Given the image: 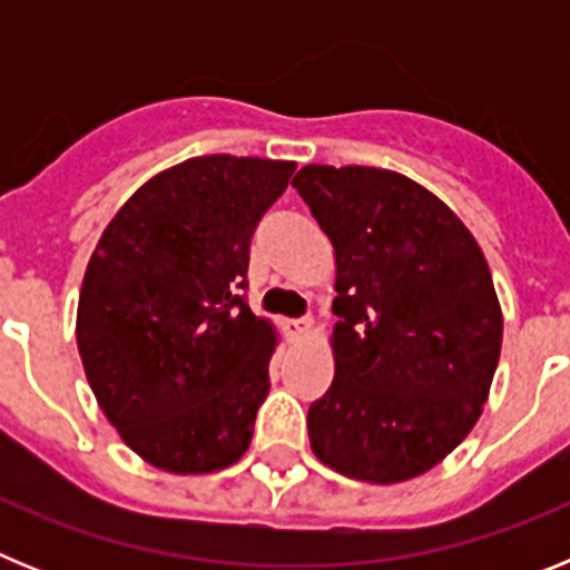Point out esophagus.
<instances>
[{"instance_id": "esophagus-1", "label": "esophagus", "mask_w": 570, "mask_h": 570, "mask_svg": "<svg viewBox=\"0 0 570 570\" xmlns=\"http://www.w3.org/2000/svg\"><path fill=\"white\" fill-rule=\"evenodd\" d=\"M311 325H314V320H311V316H299V320L285 322V331H288L291 340H302V336L311 331Z\"/></svg>"}]
</instances>
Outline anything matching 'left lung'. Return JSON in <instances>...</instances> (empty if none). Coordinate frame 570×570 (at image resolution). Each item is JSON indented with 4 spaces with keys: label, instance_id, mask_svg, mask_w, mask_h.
Instances as JSON below:
<instances>
[{
    "label": "left lung",
    "instance_id": "obj_1",
    "mask_svg": "<svg viewBox=\"0 0 570 570\" xmlns=\"http://www.w3.org/2000/svg\"><path fill=\"white\" fill-rule=\"evenodd\" d=\"M294 185L336 254V374L311 402L314 454L354 480L420 476L482 414L502 311L471 230L382 168L305 165Z\"/></svg>",
    "mask_w": 570,
    "mask_h": 570
}]
</instances>
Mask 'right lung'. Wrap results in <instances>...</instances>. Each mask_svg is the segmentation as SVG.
Masks as SVG:
<instances>
[{"instance_id":"1","label":"right lung","mask_w":570,"mask_h":570,"mask_svg":"<svg viewBox=\"0 0 570 570\" xmlns=\"http://www.w3.org/2000/svg\"><path fill=\"white\" fill-rule=\"evenodd\" d=\"M294 168L188 159L136 190L90 256L79 356L110 425L150 465L208 473L248 451L276 342L245 299L250 239Z\"/></svg>"}]
</instances>
